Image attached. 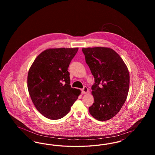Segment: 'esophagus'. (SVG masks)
Here are the masks:
<instances>
[{"label": "esophagus", "mask_w": 155, "mask_h": 155, "mask_svg": "<svg viewBox=\"0 0 155 155\" xmlns=\"http://www.w3.org/2000/svg\"><path fill=\"white\" fill-rule=\"evenodd\" d=\"M89 89L87 87H84L83 89H82V92L84 94H87L88 92Z\"/></svg>", "instance_id": "34e87169"}]
</instances>
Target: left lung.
I'll use <instances>...</instances> for the list:
<instances>
[{
    "instance_id": "1",
    "label": "left lung",
    "mask_w": 155,
    "mask_h": 155,
    "mask_svg": "<svg viewBox=\"0 0 155 155\" xmlns=\"http://www.w3.org/2000/svg\"><path fill=\"white\" fill-rule=\"evenodd\" d=\"M82 51L95 78L91 88L94 102L89 111L99 121L108 120L125 103L130 85L128 70L123 59L110 48H88Z\"/></svg>"
}]
</instances>
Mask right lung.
Here are the masks:
<instances>
[{
    "label": "right lung",
    "instance_id": "obj_1",
    "mask_svg": "<svg viewBox=\"0 0 155 155\" xmlns=\"http://www.w3.org/2000/svg\"><path fill=\"white\" fill-rule=\"evenodd\" d=\"M78 48L49 49L39 54L30 67L28 89L37 110L46 118L63 117L81 91L70 86L68 67Z\"/></svg>",
    "mask_w": 155,
    "mask_h": 155
}]
</instances>
